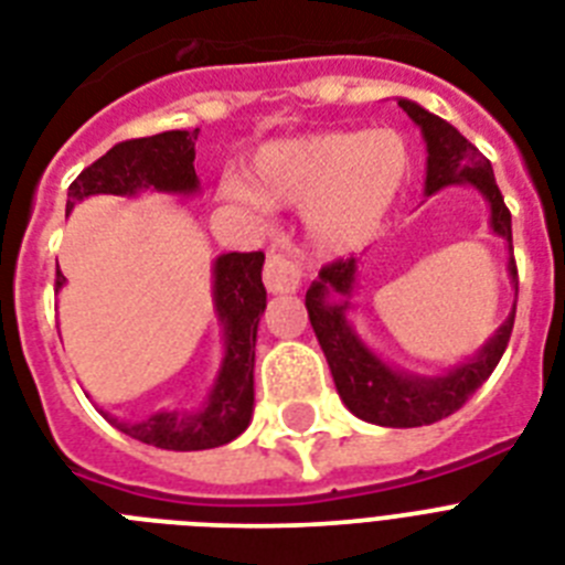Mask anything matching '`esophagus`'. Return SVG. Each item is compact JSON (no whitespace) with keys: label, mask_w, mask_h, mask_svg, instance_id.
<instances>
[{"label":"esophagus","mask_w":565,"mask_h":565,"mask_svg":"<svg viewBox=\"0 0 565 565\" xmlns=\"http://www.w3.org/2000/svg\"><path fill=\"white\" fill-rule=\"evenodd\" d=\"M265 288L271 294H294L302 286L300 263L288 254H268L265 259Z\"/></svg>","instance_id":"1"}]
</instances>
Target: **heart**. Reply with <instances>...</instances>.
<instances>
[{"mask_svg":"<svg viewBox=\"0 0 565 565\" xmlns=\"http://www.w3.org/2000/svg\"><path fill=\"white\" fill-rule=\"evenodd\" d=\"M409 149L398 132L338 129L265 147L250 167V190L231 181V199L306 207V236L320 254H347L370 239L398 199Z\"/></svg>","mask_w":565,"mask_h":565,"instance_id":"heart-1","label":"heart"}]
</instances>
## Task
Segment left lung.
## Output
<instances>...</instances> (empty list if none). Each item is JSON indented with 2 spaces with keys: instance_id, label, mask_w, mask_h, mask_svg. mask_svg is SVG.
Segmentation results:
<instances>
[{
  "instance_id": "1",
  "label": "left lung",
  "mask_w": 565,
  "mask_h": 565,
  "mask_svg": "<svg viewBox=\"0 0 565 565\" xmlns=\"http://www.w3.org/2000/svg\"><path fill=\"white\" fill-rule=\"evenodd\" d=\"M398 106L409 118L422 126L427 141V195L439 193L447 184H470L484 195L491 207V227L508 242V274L516 282L514 245H511V213L505 207L497 179H493L491 161L479 152L473 143L441 120L439 115L422 109L413 100H398ZM358 259H334L320 268V277L306 291V309H309L311 329H315L320 349H323L329 370H332L334 386L340 398L358 418L381 427H424L441 418L454 416L456 409L477 393L479 386L497 370L502 352H505L511 329H514V311L505 323L497 329L477 355L447 375L424 377L407 375L393 366H386L366 343L349 326L347 309L349 294L355 288ZM341 300L338 301L337 297Z\"/></svg>"
}]
</instances>
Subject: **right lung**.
Instances as JSON below:
<instances>
[{"instance_id":"1","label":"right lung","mask_w":565,"mask_h":565,"mask_svg":"<svg viewBox=\"0 0 565 565\" xmlns=\"http://www.w3.org/2000/svg\"><path fill=\"white\" fill-rule=\"evenodd\" d=\"M195 138L199 129H172L152 138L115 143L72 181L65 213H72L74 204L97 193L135 195L149 188L161 193H195ZM263 263V250H233L213 263V302L218 323L225 329V358L207 404L199 413L161 409L138 424L118 422L109 413H104V418L126 436L161 450H207L236 439L254 413L256 326L265 311ZM63 282L65 277L57 268V288H63Z\"/></svg>"}]
</instances>
